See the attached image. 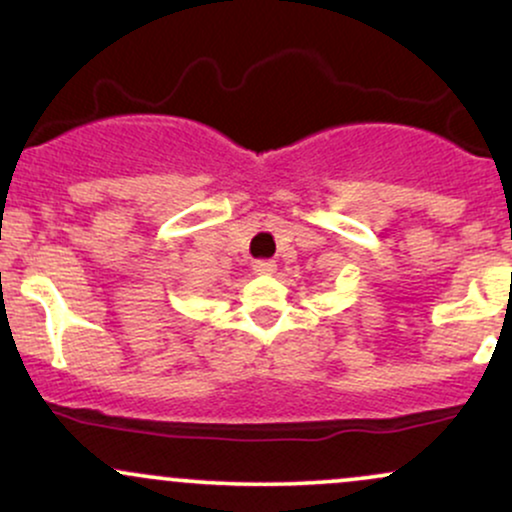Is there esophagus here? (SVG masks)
<instances>
[{
  "mask_svg": "<svg viewBox=\"0 0 512 512\" xmlns=\"http://www.w3.org/2000/svg\"><path fill=\"white\" fill-rule=\"evenodd\" d=\"M252 269H255V274L269 276V274L276 272V264L272 260H257L255 264H252Z\"/></svg>",
  "mask_w": 512,
  "mask_h": 512,
  "instance_id": "1",
  "label": "esophagus"
}]
</instances>
